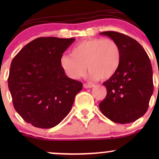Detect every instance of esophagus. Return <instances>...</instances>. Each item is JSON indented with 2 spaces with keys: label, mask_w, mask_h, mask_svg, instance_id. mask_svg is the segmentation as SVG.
I'll list each match as a JSON object with an SVG mask.
<instances>
[{
  "label": "esophagus",
  "mask_w": 159,
  "mask_h": 159,
  "mask_svg": "<svg viewBox=\"0 0 159 159\" xmlns=\"http://www.w3.org/2000/svg\"><path fill=\"white\" fill-rule=\"evenodd\" d=\"M93 87V85H92V84H84V88L88 89V88H91V87Z\"/></svg>",
  "instance_id": "obj_1"
}]
</instances>
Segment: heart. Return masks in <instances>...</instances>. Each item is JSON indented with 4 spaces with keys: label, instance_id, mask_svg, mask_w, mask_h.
<instances>
[{
    "label": "heart",
    "instance_id": "1",
    "mask_svg": "<svg viewBox=\"0 0 159 159\" xmlns=\"http://www.w3.org/2000/svg\"><path fill=\"white\" fill-rule=\"evenodd\" d=\"M122 53L119 45L111 39L92 38L75 45L70 54L61 56L60 63L69 78L78 79L89 71L91 80H107L120 68Z\"/></svg>",
    "mask_w": 159,
    "mask_h": 159
}]
</instances>
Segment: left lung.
Here are the masks:
<instances>
[{"label": "left lung", "instance_id": "left-lung-1", "mask_svg": "<svg viewBox=\"0 0 159 159\" xmlns=\"http://www.w3.org/2000/svg\"><path fill=\"white\" fill-rule=\"evenodd\" d=\"M100 34L117 43L122 60L116 73L103 83L107 96L99 103V109L114 123H132L147 112L153 93L150 60L140 43L129 36L115 31Z\"/></svg>", "mask_w": 159, "mask_h": 159}]
</instances>
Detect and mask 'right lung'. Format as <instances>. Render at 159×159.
<instances>
[{
  "label": "right lung",
  "instance_id": "right-lung-1",
  "mask_svg": "<svg viewBox=\"0 0 159 159\" xmlns=\"http://www.w3.org/2000/svg\"><path fill=\"white\" fill-rule=\"evenodd\" d=\"M75 39L39 37L25 45L12 61L9 90L14 108L27 123L50 129L71 111L83 85L66 75L60 60Z\"/></svg>",
  "mask_w": 159,
  "mask_h": 159
}]
</instances>
